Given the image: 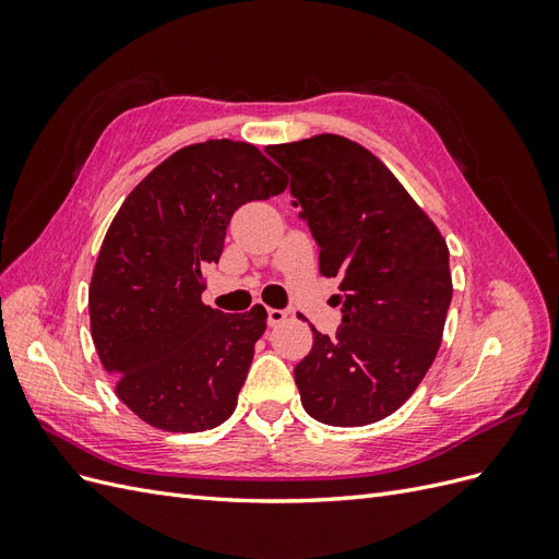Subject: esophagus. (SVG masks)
Returning a JSON list of instances; mask_svg holds the SVG:
<instances>
[{"label":"esophagus","instance_id":"obj_1","mask_svg":"<svg viewBox=\"0 0 559 559\" xmlns=\"http://www.w3.org/2000/svg\"><path fill=\"white\" fill-rule=\"evenodd\" d=\"M286 319V310H277V308H267V324L277 326Z\"/></svg>","mask_w":559,"mask_h":559}]
</instances>
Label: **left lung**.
Here are the masks:
<instances>
[{
    "mask_svg": "<svg viewBox=\"0 0 559 559\" xmlns=\"http://www.w3.org/2000/svg\"><path fill=\"white\" fill-rule=\"evenodd\" d=\"M265 154L292 177V205L310 226L321 275L341 280L343 324L335 335L312 326V349L294 368L300 403L331 427L373 425L408 401L441 347L448 245L357 142L314 134Z\"/></svg>",
    "mask_w": 559,
    "mask_h": 559,
    "instance_id": "1",
    "label": "left lung"
}]
</instances>
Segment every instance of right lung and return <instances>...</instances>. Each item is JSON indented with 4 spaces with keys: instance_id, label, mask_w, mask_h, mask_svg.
<instances>
[{
    "instance_id": "add662e5",
    "label": "right lung",
    "mask_w": 559,
    "mask_h": 559,
    "mask_svg": "<svg viewBox=\"0 0 559 559\" xmlns=\"http://www.w3.org/2000/svg\"><path fill=\"white\" fill-rule=\"evenodd\" d=\"M286 189L247 142L179 148L114 216L93 270L91 333L116 394L146 425L195 433L226 421L245 384L265 310L226 314L200 300L235 210Z\"/></svg>"
}]
</instances>
